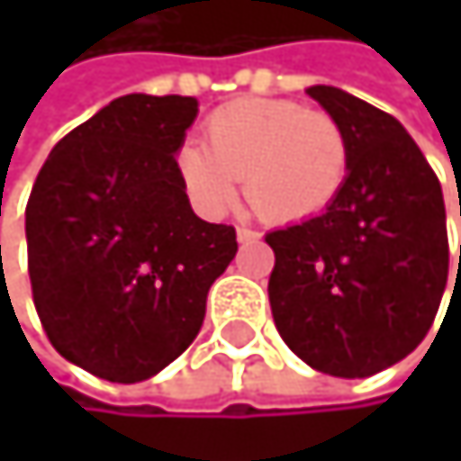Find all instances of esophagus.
I'll return each mask as SVG.
<instances>
[{
    "label": "esophagus",
    "mask_w": 461,
    "mask_h": 461,
    "mask_svg": "<svg viewBox=\"0 0 461 461\" xmlns=\"http://www.w3.org/2000/svg\"><path fill=\"white\" fill-rule=\"evenodd\" d=\"M238 240L246 246V243H257L259 240V232H254V229L249 226H238Z\"/></svg>",
    "instance_id": "34e87169"
}]
</instances>
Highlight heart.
<instances>
[{
	"label": "heart",
	"mask_w": 461,
	"mask_h": 461,
	"mask_svg": "<svg viewBox=\"0 0 461 461\" xmlns=\"http://www.w3.org/2000/svg\"><path fill=\"white\" fill-rule=\"evenodd\" d=\"M204 146H182L176 174L202 215L229 210L243 179L246 202L271 223L323 215L348 179V138L340 121L290 99H238L210 113Z\"/></svg>",
	"instance_id": "heart-1"
}]
</instances>
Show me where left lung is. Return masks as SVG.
<instances>
[{
    "label": "left lung",
    "mask_w": 461,
    "mask_h": 461,
    "mask_svg": "<svg viewBox=\"0 0 461 461\" xmlns=\"http://www.w3.org/2000/svg\"><path fill=\"white\" fill-rule=\"evenodd\" d=\"M307 94L346 130L348 179L323 215L265 235L271 312L310 367L365 379L412 354L434 323L448 282L446 202L390 113L331 85Z\"/></svg>",
    "instance_id": "8db88e82"
}]
</instances>
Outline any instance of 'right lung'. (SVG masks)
Segmentation results:
<instances>
[{"label":"right lung","mask_w":461,"mask_h":461,"mask_svg":"<svg viewBox=\"0 0 461 461\" xmlns=\"http://www.w3.org/2000/svg\"><path fill=\"white\" fill-rule=\"evenodd\" d=\"M193 96L130 94L71 130L27 202V271L49 343L107 382L171 365L202 329L235 226L190 210L176 151Z\"/></svg>","instance_id":"obj_1"}]
</instances>
